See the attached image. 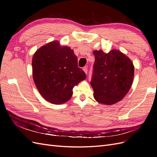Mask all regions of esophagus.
<instances>
[{
    "label": "esophagus",
    "instance_id": "obj_1",
    "mask_svg": "<svg viewBox=\"0 0 157 157\" xmlns=\"http://www.w3.org/2000/svg\"><path fill=\"white\" fill-rule=\"evenodd\" d=\"M83 71H84L85 73L87 74V73H88V67H84L83 68Z\"/></svg>",
    "mask_w": 157,
    "mask_h": 157
}]
</instances>
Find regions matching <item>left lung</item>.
<instances>
[{
	"label": "left lung",
	"mask_w": 157,
	"mask_h": 157,
	"mask_svg": "<svg viewBox=\"0 0 157 157\" xmlns=\"http://www.w3.org/2000/svg\"><path fill=\"white\" fill-rule=\"evenodd\" d=\"M95 62L90 84L94 97L99 103L113 105L121 101L129 91L134 79L132 61L118 50L108 54L94 51Z\"/></svg>",
	"instance_id": "8db88e82"
}]
</instances>
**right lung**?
I'll return each instance as SVG.
<instances>
[{"instance_id":"obj_1","label":"right lung","mask_w":157,"mask_h":157,"mask_svg":"<svg viewBox=\"0 0 157 157\" xmlns=\"http://www.w3.org/2000/svg\"><path fill=\"white\" fill-rule=\"evenodd\" d=\"M33 77L39 92L47 101L61 104L73 95V88L86 75L78 67L77 57L67 46L52 42L33 57Z\"/></svg>"}]
</instances>
